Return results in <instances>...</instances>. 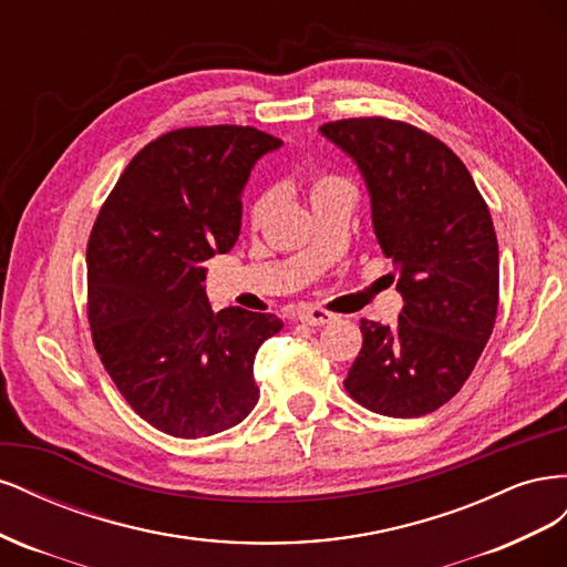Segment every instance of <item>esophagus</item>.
Segmentation results:
<instances>
[{"instance_id":"esophagus-1","label":"esophagus","mask_w":567,"mask_h":567,"mask_svg":"<svg viewBox=\"0 0 567 567\" xmlns=\"http://www.w3.org/2000/svg\"><path fill=\"white\" fill-rule=\"evenodd\" d=\"M298 319L307 326H323V323L336 321V315L329 312V310H323V307H307V310L300 312Z\"/></svg>"}]
</instances>
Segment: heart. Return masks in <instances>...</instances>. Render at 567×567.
<instances>
[{
    "label": "heart",
    "mask_w": 567,
    "mask_h": 567,
    "mask_svg": "<svg viewBox=\"0 0 567 567\" xmlns=\"http://www.w3.org/2000/svg\"><path fill=\"white\" fill-rule=\"evenodd\" d=\"M338 182H342L340 177H336V175H319L317 179H315V184H312V194L315 192H319V188H323V186H331V184H338ZM265 208H267V198L265 196H260V198H255L252 203H250V208H248V219L252 221H260V217H262V213H265Z\"/></svg>",
    "instance_id": "obj_1"
}]
</instances>
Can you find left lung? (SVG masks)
I'll return each mask as SVG.
<instances>
[{"label": "left lung", "instance_id": "left-lung-1", "mask_svg": "<svg viewBox=\"0 0 567 567\" xmlns=\"http://www.w3.org/2000/svg\"><path fill=\"white\" fill-rule=\"evenodd\" d=\"M354 158L371 194L373 231L398 271V323L362 319L346 390L369 411L414 419L468 381L499 310V244L483 194L456 153L402 120L321 125Z\"/></svg>", "mask_w": 567, "mask_h": 567}]
</instances>
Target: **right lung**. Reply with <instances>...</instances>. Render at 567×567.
Instances as JSON below:
<instances>
[{
	"label": "right lung",
	"mask_w": 567,
	"mask_h": 567,
	"mask_svg": "<svg viewBox=\"0 0 567 567\" xmlns=\"http://www.w3.org/2000/svg\"><path fill=\"white\" fill-rule=\"evenodd\" d=\"M281 140L244 125L179 127L120 175L87 244V319L115 388L146 423L205 437L241 423L260 398L255 354L281 319L213 312L205 262L241 229L255 161Z\"/></svg>",
	"instance_id": "1"
}]
</instances>
